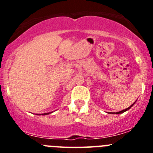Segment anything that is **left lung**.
Wrapping results in <instances>:
<instances>
[{
	"instance_id": "obj_1",
	"label": "left lung",
	"mask_w": 153,
	"mask_h": 153,
	"mask_svg": "<svg viewBox=\"0 0 153 153\" xmlns=\"http://www.w3.org/2000/svg\"><path fill=\"white\" fill-rule=\"evenodd\" d=\"M135 102L133 104H132V105H131L130 106H129V107H128V108H126V109H123V110H121V111H120V112H117V113H113V114H120V113H124V112L127 111V110H129V109H130V108L132 107V106H133V105H134Z\"/></svg>"
}]
</instances>
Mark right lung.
Here are the masks:
<instances>
[{
  "instance_id": "right-lung-1",
  "label": "right lung",
  "mask_w": 153,
  "mask_h": 153,
  "mask_svg": "<svg viewBox=\"0 0 153 153\" xmlns=\"http://www.w3.org/2000/svg\"><path fill=\"white\" fill-rule=\"evenodd\" d=\"M51 113H52V112H51ZM44 113V114H42V115H48V114H50V113ZM37 115H40V114H37ZM41 115V114H40Z\"/></svg>"
}]
</instances>
